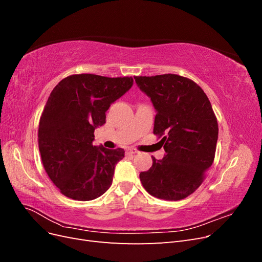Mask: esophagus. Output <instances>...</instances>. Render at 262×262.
<instances>
[{
	"label": "esophagus",
	"mask_w": 262,
	"mask_h": 262,
	"mask_svg": "<svg viewBox=\"0 0 262 262\" xmlns=\"http://www.w3.org/2000/svg\"><path fill=\"white\" fill-rule=\"evenodd\" d=\"M138 153V150L136 149V148H128V149H126V154H137Z\"/></svg>",
	"instance_id": "34e87169"
}]
</instances>
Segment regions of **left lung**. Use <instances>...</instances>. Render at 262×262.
Segmentation results:
<instances>
[{"label":"left lung","mask_w":262,"mask_h":262,"mask_svg":"<svg viewBox=\"0 0 262 262\" xmlns=\"http://www.w3.org/2000/svg\"><path fill=\"white\" fill-rule=\"evenodd\" d=\"M156 109L154 134L166 155L140 173L146 191L168 201L185 199L201 186L214 161L217 119L201 87L177 74L134 76Z\"/></svg>","instance_id":"1"}]
</instances>
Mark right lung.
<instances>
[{"mask_svg": "<svg viewBox=\"0 0 262 262\" xmlns=\"http://www.w3.org/2000/svg\"><path fill=\"white\" fill-rule=\"evenodd\" d=\"M132 84L131 76L73 74L51 92L39 120V152L47 175L70 199L94 200L112 186L124 150L95 146L94 131Z\"/></svg>", "mask_w": 262, "mask_h": 262, "instance_id": "right-lung-1", "label": "right lung"}]
</instances>
